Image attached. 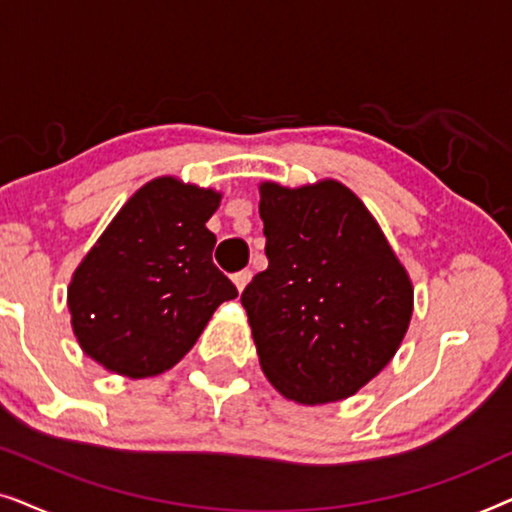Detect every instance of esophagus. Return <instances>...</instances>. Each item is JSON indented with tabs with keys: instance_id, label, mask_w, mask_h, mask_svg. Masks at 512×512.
Listing matches in <instances>:
<instances>
[{
	"instance_id": "1",
	"label": "esophagus",
	"mask_w": 512,
	"mask_h": 512,
	"mask_svg": "<svg viewBox=\"0 0 512 512\" xmlns=\"http://www.w3.org/2000/svg\"><path fill=\"white\" fill-rule=\"evenodd\" d=\"M249 279H251V270H240V272H235V275H233V282H235V286H237V291H244V286L249 284Z\"/></svg>"
}]
</instances>
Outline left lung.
<instances>
[{"label":"left lung","mask_w":512,"mask_h":512,"mask_svg":"<svg viewBox=\"0 0 512 512\" xmlns=\"http://www.w3.org/2000/svg\"><path fill=\"white\" fill-rule=\"evenodd\" d=\"M268 268L242 291L263 373L296 403L340 401L391 361L412 284L373 216L338 181L261 186Z\"/></svg>","instance_id":"1"}]
</instances>
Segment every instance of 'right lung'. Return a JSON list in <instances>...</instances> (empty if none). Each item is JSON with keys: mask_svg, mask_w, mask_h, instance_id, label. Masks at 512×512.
<instances>
[{"mask_svg": "<svg viewBox=\"0 0 512 512\" xmlns=\"http://www.w3.org/2000/svg\"><path fill=\"white\" fill-rule=\"evenodd\" d=\"M219 200L163 177L125 202L69 284L83 352L114 373L151 377L195 345L216 307L237 296L205 226Z\"/></svg>", "mask_w": 512, "mask_h": 512, "instance_id": "right-lung-1", "label": "right lung"}]
</instances>
